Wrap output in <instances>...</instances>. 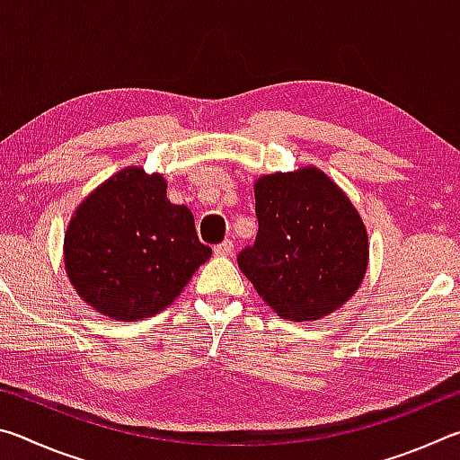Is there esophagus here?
<instances>
[{"label": "esophagus", "instance_id": "esophagus-1", "mask_svg": "<svg viewBox=\"0 0 460 460\" xmlns=\"http://www.w3.org/2000/svg\"><path fill=\"white\" fill-rule=\"evenodd\" d=\"M213 252H215V255H231L233 253V241L231 239H225V241H221V243H217L215 247H213Z\"/></svg>", "mask_w": 460, "mask_h": 460}]
</instances>
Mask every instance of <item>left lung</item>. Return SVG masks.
Listing matches in <instances>:
<instances>
[{
	"label": "left lung",
	"mask_w": 460,
	"mask_h": 460,
	"mask_svg": "<svg viewBox=\"0 0 460 460\" xmlns=\"http://www.w3.org/2000/svg\"><path fill=\"white\" fill-rule=\"evenodd\" d=\"M258 237L239 270L278 316L306 323L345 305L367 270V231L351 200L316 168L255 182Z\"/></svg>",
	"instance_id": "left-lung-1"
}]
</instances>
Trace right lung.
<instances>
[{"label": "right lung", "instance_id": "1", "mask_svg": "<svg viewBox=\"0 0 460 460\" xmlns=\"http://www.w3.org/2000/svg\"><path fill=\"white\" fill-rule=\"evenodd\" d=\"M208 258L190 208L172 205L164 178L142 168L121 170L91 192L65 235L76 292L115 321L158 314Z\"/></svg>", "mask_w": 460, "mask_h": 460}]
</instances>
